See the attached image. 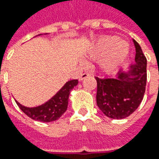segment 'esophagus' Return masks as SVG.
<instances>
[{"mask_svg":"<svg viewBox=\"0 0 159 159\" xmlns=\"http://www.w3.org/2000/svg\"><path fill=\"white\" fill-rule=\"evenodd\" d=\"M89 76V74L88 73V72H84V73H82L80 76V78H79V80L81 81V80H83L84 79H86V78H88V77Z\"/></svg>","mask_w":159,"mask_h":159,"instance_id":"esophagus-1","label":"esophagus"}]
</instances>
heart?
Segmentation results:
<instances>
[{"label": "heart", "mask_w": 159, "mask_h": 159, "mask_svg": "<svg viewBox=\"0 0 159 159\" xmlns=\"http://www.w3.org/2000/svg\"><path fill=\"white\" fill-rule=\"evenodd\" d=\"M129 53V45L117 36H103L92 47L89 57L99 59L103 57L101 65L103 70L111 71L123 63Z\"/></svg>", "instance_id": "b5f03b06"}]
</instances>
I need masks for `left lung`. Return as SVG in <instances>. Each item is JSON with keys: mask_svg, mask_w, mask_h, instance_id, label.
I'll list each match as a JSON object with an SVG mask.
<instances>
[{"mask_svg": "<svg viewBox=\"0 0 159 159\" xmlns=\"http://www.w3.org/2000/svg\"><path fill=\"white\" fill-rule=\"evenodd\" d=\"M136 49L135 63L128 72L119 71L114 78L100 79L97 82L96 103L104 115L121 119L130 116L143 99L147 81V59L140 45L134 40Z\"/></svg>", "mask_w": 159, "mask_h": 159, "instance_id": "1", "label": "left lung"}]
</instances>
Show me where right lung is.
<instances>
[{
    "mask_svg": "<svg viewBox=\"0 0 159 159\" xmlns=\"http://www.w3.org/2000/svg\"><path fill=\"white\" fill-rule=\"evenodd\" d=\"M78 85V80H72L65 83L64 87L46 103L34 108L23 106L18 102L16 104L29 118L41 122H51L58 119L67 110L70 90Z\"/></svg>",
    "mask_w": 159,
    "mask_h": 159,
    "instance_id": "1",
    "label": "right lung"
}]
</instances>
